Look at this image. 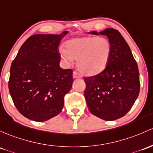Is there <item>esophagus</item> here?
I'll return each instance as SVG.
<instances>
[{
  "mask_svg": "<svg viewBox=\"0 0 153 153\" xmlns=\"http://www.w3.org/2000/svg\"><path fill=\"white\" fill-rule=\"evenodd\" d=\"M74 78H81L82 75H80V73H78V72H73V75Z\"/></svg>",
  "mask_w": 153,
  "mask_h": 153,
  "instance_id": "esophagus-1",
  "label": "esophagus"
}]
</instances>
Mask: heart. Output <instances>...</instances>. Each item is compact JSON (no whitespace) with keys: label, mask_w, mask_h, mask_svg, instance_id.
Instances as JSON below:
<instances>
[{"label":"heart","mask_w":153,"mask_h":153,"mask_svg":"<svg viewBox=\"0 0 153 153\" xmlns=\"http://www.w3.org/2000/svg\"><path fill=\"white\" fill-rule=\"evenodd\" d=\"M65 49L59 50L61 58L67 63L78 60V68L88 75H95L106 68L111 55L110 41L104 37L86 36L67 41Z\"/></svg>","instance_id":"obj_1"}]
</instances>
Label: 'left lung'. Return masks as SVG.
Returning a JSON list of instances; mask_svg holds the SVG:
<instances>
[{
    "instance_id": "obj_1",
    "label": "left lung",
    "mask_w": 153,
    "mask_h": 153,
    "mask_svg": "<svg viewBox=\"0 0 153 153\" xmlns=\"http://www.w3.org/2000/svg\"><path fill=\"white\" fill-rule=\"evenodd\" d=\"M100 34L108 37L111 55L103 71L84 78V97L94 115L110 121L123 117L134 105L140 89L139 73L128 43L117 30L107 28Z\"/></svg>"
}]
</instances>
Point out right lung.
<instances>
[{
  "label": "right lung",
  "instance_id": "right-lung-1",
  "mask_svg": "<svg viewBox=\"0 0 153 153\" xmlns=\"http://www.w3.org/2000/svg\"><path fill=\"white\" fill-rule=\"evenodd\" d=\"M60 35L29 37L11 63L8 89L15 107L30 120L43 122L62 110L73 85V70L59 67Z\"/></svg>",
  "mask_w": 153,
  "mask_h": 153
}]
</instances>
